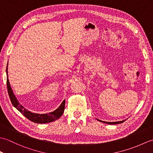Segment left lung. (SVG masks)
<instances>
[{
  "label": "left lung",
  "mask_w": 153,
  "mask_h": 153,
  "mask_svg": "<svg viewBox=\"0 0 153 153\" xmlns=\"http://www.w3.org/2000/svg\"><path fill=\"white\" fill-rule=\"evenodd\" d=\"M98 121L99 122H101L102 123H106V124H110V125H114V124H118V123H122V122H123L125 121V120H122V121H119V122H105V121H102V120H98L97 119Z\"/></svg>",
  "instance_id": "obj_1"
}]
</instances>
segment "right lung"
<instances>
[{"label": "right lung", "mask_w": 153, "mask_h": 153, "mask_svg": "<svg viewBox=\"0 0 153 153\" xmlns=\"http://www.w3.org/2000/svg\"><path fill=\"white\" fill-rule=\"evenodd\" d=\"M8 67V64H7ZM6 67V77H7V79H6V84H7V89H8V93L11 102L15 108L17 109L18 111L20 112L23 115L26 117V118L31 120V122L37 123H46L52 122L55 121L57 119H58L63 114L64 111V107H65V100H64L62 102L57 109H56L53 112H51L47 114H37L33 113L30 111H29L26 108H25L24 106L19 104L18 100L16 98L15 95L13 92L12 89L11 88L9 80H8V68Z\"/></svg>", "instance_id": "add662e5"}]
</instances>
